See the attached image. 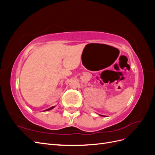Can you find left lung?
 Segmentation results:
<instances>
[{"mask_svg":"<svg viewBox=\"0 0 155 155\" xmlns=\"http://www.w3.org/2000/svg\"><path fill=\"white\" fill-rule=\"evenodd\" d=\"M101 116H103V115H101Z\"/></svg>","mask_w":155,"mask_h":155,"instance_id":"8db88e82","label":"left lung"}]
</instances>
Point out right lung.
Wrapping results in <instances>:
<instances>
[{
  "label": "right lung",
  "instance_id": "obj_1",
  "mask_svg": "<svg viewBox=\"0 0 155 155\" xmlns=\"http://www.w3.org/2000/svg\"><path fill=\"white\" fill-rule=\"evenodd\" d=\"M55 107V106H54V107H50V108H49V109H46V110H44V111H48V110H51V109H54V108Z\"/></svg>",
  "mask_w": 155,
  "mask_h": 155
}]
</instances>
